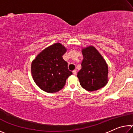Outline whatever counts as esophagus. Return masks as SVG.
Returning a JSON list of instances; mask_svg holds the SVG:
<instances>
[{"label":"esophagus","mask_w":133,"mask_h":133,"mask_svg":"<svg viewBox=\"0 0 133 133\" xmlns=\"http://www.w3.org/2000/svg\"><path fill=\"white\" fill-rule=\"evenodd\" d=\"M73 73L74 75H77V70H73Z\"/></svg>","instance_id":"obj_1"}]
</instances>
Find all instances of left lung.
Segmentation results:
<instances>
[{"instance_id":"8db88e82","label":"left lung","mask_w":133,"mask_h":133,"mask_svg":"<svg viewBox=\"0 0 133 133\" xmlns=\"http://www.w3.org/2000/svg\"><path fill=\"white\" fill-rule=\"evenodd\" d=\"M83 60L77 77L83 89L89 91L102 88L108 82L107 64L94 47L82 49Z\"/></svg>"}]
</instances>
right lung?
I'll list each match as a JSON object with an SVG mask.
<instances>
[{"mask_svg":"<svg viewBox=\"0 0 133 133\" xmlns=\"http://www.w3.org/2000/svg\"><path fill=\"white\" fill-rule=\"evenodd\" d=\"M66 51L64 46L56 43L44 49L33 60L31 75L36 84L42 90L48 93L58 91L73 74L63 58Z\"/></svg>","mask_w":133,"mask_h":133,"instance_id":"1","label":"right lung"}]
</instances>
